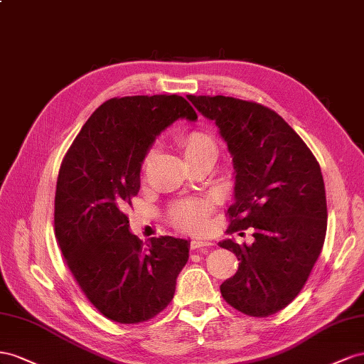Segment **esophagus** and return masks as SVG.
I'll list each match as a JSON object with an SVG mask.
<instances>
[{"mask_svg": "<svg viewBox=\"0 0 364 364\" xmlns=\"http://www.w3.org/2000/svg\"><path fill=\"white\" fill-rule=\"evenodd\" d=\"M210 245H213V242L203 240V237H196V240H192L191 242L192 250H204V248H209Z\"/></svg>", "mask_w": 364, "mask_h": 364, "instance_id": "esophagus-1", "label": "esophagus"}]
</instances>
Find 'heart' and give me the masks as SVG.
Returning a JSON list of instances; mask_svg holds the SVG:
<instances>
[{
    "label": "heart",
    "instance_id": "1",
    "mask_svg": "<svg viewBox=\"0 0 364 364\" xmlns=\"http://www.w3.org/2000/svg\"><path fill=\"white\" fill-rule=\"evenodd\" d=\"M183 146L188 159L201 154H218V144L209 134L191 132L183 139ZM155 155V149L148 151L143 160V171L149 168ZM213 209L212 200H188L173 205L172 220L184 230H203L209 221V215Z\"/></svg>",
    "mask_w": 364,
    "mask_h": 364
}]
</instances>
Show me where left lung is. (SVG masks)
I'll return each mask as SVG.
<instances>
[{"mask_svg":"<svg viewBox=\"0 0 364 364\" xmlns=\"http://www.w3.org/2000/svg\"><path fill=\"white\" fill-rule=\"evenodd\" d=\"M213 120L233 161V204L228 233L253 230V244L224 240L240 267L221 284L235 309L268 317L304 288L326 235V193L320 166L297 132L277 112L225 96H188ZM242 235V233H241Z\"/></svg>","mask_w":364,"mask_h":364,"instance_id":"left-lung-1","label":"left lung"}]
</instances>
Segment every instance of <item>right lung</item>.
<instances>
[{"instance_id":"1","label":"right lung","mask_w":364,"mask_h":364,"mask_svg":"<svg viewBox=\"0 0 364 364\" xmlns=\"http://www.w3.org/2000/svg\"><path fill=\"white\" fill-rule=\"evenodd\" d=\"M178 119H198L176 95L107 100L91 114L62 160L55 232L70 272L100 313L119 323H140L171 304L191 241L129 230L131 198L140 191L144 155Z\"/></svg>"}]
</instances>
